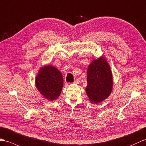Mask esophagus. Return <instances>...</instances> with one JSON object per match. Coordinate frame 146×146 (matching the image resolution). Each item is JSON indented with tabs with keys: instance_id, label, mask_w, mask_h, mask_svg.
<instances>
[{
	"instance_id": "esophagus-1",
	"label": "esophagus",
	"mask_w": 146,
	"mask_h": 146,
	"mask_svg": "<svg viewBox=\"0 0 146 146\" xmlns=\"http://www.w3.org/2000/svg\"><path fill=\"white\" fill-rule=\"evenodd\" d=\"M79 79H76L75 80H74V84H78L79 83Z\"/></svg>"
}]
</instances>
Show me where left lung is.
Instances as JSON below:
<instances>
[{"label": "left lung", "mask_w": 146, "mask_h": 146, "mask_svg": "<svg viewBox=\"0 0 146 146\" xmlns=\"http://www.w3.org/2000/svg\"><path fill=\"white\" fill-rule=\"evenodd\" d=\"M86 94L92 104H98L107 98L113 88V76L106 59L100 57L92 61L87 69Z\"/></svg>", "instance_id": "8db88e82"}]
</instances>
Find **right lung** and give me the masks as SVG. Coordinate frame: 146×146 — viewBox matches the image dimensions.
Wrapping results in <instances>:
<instances>
[{"label": "right lung", "instance_id": "add662e5", "mask_svg": "<svg viewBox=\"0 0 146 146\" xmlns=\"http://www.w3.org/2000/svg\"><path fill=\"white\" fill-rule=\"evenodd\" d=\"M35 84L40 94L49 100L58 98L63 87L61 72L52 66H45L40 68L37 74Z\"/></svg>", "mask_w": 146, "mask_h": 146}]
</instances>
